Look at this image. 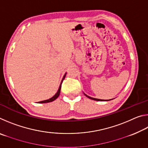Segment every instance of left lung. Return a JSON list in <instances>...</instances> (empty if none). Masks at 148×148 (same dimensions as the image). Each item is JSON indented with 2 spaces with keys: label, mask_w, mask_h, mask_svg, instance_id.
Instances as JSON below:
<instances>
[{
  "label": "left lung",
  "mask_w": 148,
  "mask_h": 148,
  "mask_svg": "<svg viewBox=\"0 0 148 148\" xmlns=\"http://www.w3.org/2000/svg\"><path fill=\"white\" fill-rule=\"evenodd\" d=\"M85 95H86V96L87 97V98H89V99H92V100H94V101H104V100L103 101H102V100H101V99H95V98H92V97H89V96H87V95H86V94H84ZM109 101V100H108Z\"/></svg>",
  "instance_id": "1"
}]
</instances>
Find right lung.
I'll return each mask as SVG.
<instances>
[{
	"mask_svg": "<svg viewBox=\"0 0 148 148\" xmlns=\"http://www.w3.org/2000/svg\"><path fill=\"white\" fill-rule=\"evenodd\" d=\"M66 73L64 75V76H63V77H62V81H61V85H60V86H59V89H58V91H57V93L54 95V96L53 97H51V99H47V100H46V101H40V102H38L39 103H47V102H52V101H55V100H56L57 97H58L59 96V94H60V92H61V84H62V81H63L64 80V77H65V76H66Z\"/></svg>",
	"mask_w": 148,
	"mask_h": 148,
	"instance_id": "add662e5",
	"label": "right lung"
}]
</instances>
